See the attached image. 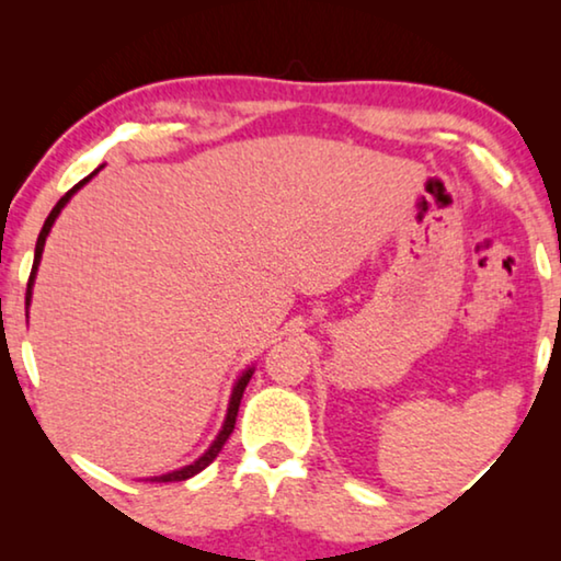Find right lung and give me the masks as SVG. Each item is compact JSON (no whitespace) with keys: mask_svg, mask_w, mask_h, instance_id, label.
Segmentation results:
<instances>
[{"mask_svg":"<svg viewBox=\"0 0 561 561\" xmlns=\"http://www.w3.org/2000/svg\"><path fill=\"white\" fill-rule=\"evenodd\" d=\"M104 165H99L94 173H89L87 179L83 181H79L76 183V186L68 191L66 196H60V202L53 206V211L48 214V219H45V225H43V229H41V234H37V244H35V260H33V271H30V280H27V294H25V306L30 309V298H33V283H35V273H37V265H41V257H43V248H45V237H48V232H50V227H53V221L58 219V214H60V209H64V206L71 202V196L76 194V191H79L83 183H87L89 179H94V175L102 171ZM252 373H255V367H248V370H244L240 378H237V382H234V388H232V398H229V409H227V419H225V424H221V432L217 434V439L211 442V447L204 451L202 457L196 459V462H191V465H186V467H181V470H173V472H165V474H158V478H150V482H181V480H188V478H194V474H198L204 470V467H209L214 459H217V455L221 451V447H225V442L229 439V434L234 432V421H237V411H240V401H242V393H244V388H248V382H250V378H252Z\"/></svg>","mask_w":561,"mask_h":561,"instance_id":"1","label":"right lung"}]
</instances>
